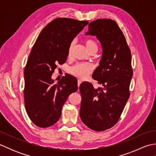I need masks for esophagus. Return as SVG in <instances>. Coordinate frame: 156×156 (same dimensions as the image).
Listing matches in <instances>:
<instances>
[{
	"label": "esophagus",
	"instance_id": "obj_1",
	"mask_svg": "<svg viewBox=\"0 0 156 156\" xmlns=\"http://www.w3.org/2000/svg\"><path fill=\"white\" fill-rule=\"evenodd\" d=\"M82 83V82L80 81V80H78V88H79V87H80V84Z\"/></svg>",
	"mask_w": 156,
	"mask_h": 156
}]
</instances>
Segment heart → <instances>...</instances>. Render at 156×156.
<instances>
[{
	"label": "heart",
	"instance_id": "obj_1",
	"mask_svg": "<svg viewBox=\"0 0 156 156\" xmlns=\"http://www.w3.org/2000/svg\"><path fill=\"white\" fill-rule=\"evenodd\" d=\"M85 47L87 48L88 51H90L92 49H97V45L96 42L93 40H88L85 41L84 42ZM73 48H74V44H72L69 45L68 48V55H70L72 54ZM92 70H93V67L90 64H76L72 68L69 69V72L73 76H76L78 78L84 79L87 77V76L91 74Z\"/></svg>",
	"mask_w": 156,
	"mask_h": 156
}]
</instances>
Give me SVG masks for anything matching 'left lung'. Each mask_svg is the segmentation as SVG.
<instances>
[{"mask_svg":"<svg viewBox=\"0 0 156 156\" xmlns=\"http://www.w3.org/2000/svg\"><path fill=\"white\" fill-rule=\"evenodd\" d=\"M86 35L96 36L102 46L101 59L92 78L102 87L94 88L87 82L80 84V117L88 127L102 131L117 123L129 99L131 54L122 31L111 19L90 22Z\"/></svg>","mask_w":156,"mask_h":156,"instance_id":"obj_1","label":"left lung"}]
</instances>
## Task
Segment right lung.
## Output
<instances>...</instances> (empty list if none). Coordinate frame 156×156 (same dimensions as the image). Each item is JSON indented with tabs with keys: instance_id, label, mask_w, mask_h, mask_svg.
Segmentation results:
<instances>
[{
	"instance_id": "1",
	"label": "right lung",
	"mask_w": 156,
	"mask_h": 156,
	"mask_svg": "<svg viewBox=\"0 0 156 156\" xmlns=\"http://www.w3.org/2000/svg\"><path fill=\"white\" fill-rule=\"evenodd\" d=\"M87 21L57 18L45 26L33 47L24 70V99L29 117L39 127L57 122L68 96L77 91V80L65 76L57 84L51 76L58 64H64L68 48Z\"/></svg>"
}]
</instances>
